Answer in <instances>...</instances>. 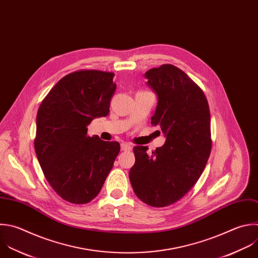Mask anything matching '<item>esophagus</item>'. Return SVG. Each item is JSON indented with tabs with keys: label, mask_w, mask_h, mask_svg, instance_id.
Masks as SVG:
<instances>
[{
	"label": "esophagus",
	"mask_w": 258,
	"mask_h": 258,
	"mask_svg": "<svg viewBox=\"0 0 258 258\" xmlns=\"http://www.w3.org/2000/svg\"><path fill=\"white\" fill-rule=\"evenodd\" d=\"M120 148H121V151H124V152H130V151H132V149H133L131 145L125 144V143H122L121 146H120Z\"/></svg>",
	"instance_id": "esophagus-1"
}]
</instances>
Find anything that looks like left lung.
I'll list each match as a JSON object with an SVG mask.
<instances>
[{
	"instance_id": "1",
	"label": "left lung",
	"mask_w": 258,
	"mask_h": 258,
	"mask_svg": "<svg viewBox=\"0 0 258 258\" xmlns=\"http://www.w3.org/2000/svg\"><path fill=\"white\" fill-rule=\"evenodd\" d=\"M145 78L158 98L151 123L166 141L150 156L147 147H135L128 176L142 202L162 208L179 201L201 177L212 148L211 113L202 89L175 66L153 68Z\"/></svg>"
}]
</instances>
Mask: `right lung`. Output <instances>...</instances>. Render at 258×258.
Wrapping results in <instances>:
<instances>
[{"label": "right lung", "instance_id": "add662e5", "mask_svg": "<svg viewBox=\"0 0 258 258\" xmlns=\"http://www.w3.org/2000/svg\"><path fill=\"white\" fill-rule=\"evenodd\" d=\"M113 73L84 70L61 78L36 115L35 153L42 172L64 201L83 205L100 192L120 146L88 137L94 118L106 116L116 85Z\"/></svg>", "mask_w": 258, "mask_h": 258}]
</instances>
